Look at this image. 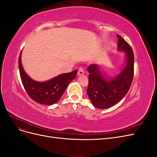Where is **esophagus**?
Wrapping results in <instances>:
<instances>
[{"label": "esophagus", "instance_id": "1", "mask_svg": "<svg viewBox=\"0 0 157 157\" xmlns=\"http://www.w3.org/2000/svg\"><path fill=\"white\" fill-rule=\"evenodd\" d=\"M84 74V71L82 68H80L78 71V75L80 76V75H82Z\"/></svg>", "mask_w": 157, "mask_h": 157}]
</instances>
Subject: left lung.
<instances>
[{
    "label": "left lung",
    "mask_w": 157,
    "mask_h": 157,
    "mask_svg": "<svg viewBox=\"0 0 157 157\" xmlns=\"http://www.w3.org/2000/svg\"><path fill=\"white\" fill-rule=\"evenodd\" d=\"M118 48L126 52L125 67L115 78L107 80L96 64L88 67L87 94L92 105L98 109H106L116 105L129 90L134 78V55L129 44L118 35Z\"/></svg>",
    "instance_id": "left-lung-1"
}]
</instances>
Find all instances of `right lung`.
<instances>
[{
    "mask_svg": "<svg viewBox=\"0 0 157 157\" xmlns=\"http://www.w3.org/2000/svg\"><path fill=\"white\" fill-rule=\"evenodd\" d=\"M18 63L21 82L28 96L33 100L44 105H52L58 101L77 74V70H75L69 73L59 75L46 82H36L32 80L23 70L21 53Z\"/></svg>",
    "mask_w": 157,
    "mask_h": 157,
    "instance_id": "obj_1",
    "label": "right lung"
}]
</instances>
